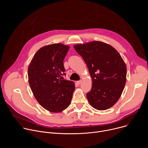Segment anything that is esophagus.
I'll list each match as a JSON object with an SVG mask.
<instances>
[{"label": "esophagus", "instance_id": "obj_1", "mask_svg": "<svg viewBox=\"0 0 148 148\" xmlns=\"http://www.w3.org/2000/svg\"><path fill=\"white\" fill-rule=\"evenodd\" d=\"M77 84H78V85H79V84L81 83V80L78 81H77Z\"/></svg>", "mask_w": 148, "mask_h": 148}]
</instances>
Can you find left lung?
<instances>
[{"label": "left lung", "instance_id": "left-lung-1", "mask_svg": "<svg viewBox=\"0 0 148 148\" xmlns=\"http://www.w3.org/2000/svg\"><path fill=\"white\" fill-rule=\"evenodd\" d=\"M83 58L92 78V88L87 93L91 106L107 110L120 98L126 83V67L119 53L111 46L94 41L74 46Z\"/></svg>", "mask_w": 148, "mask_h": 148}]
</instances>
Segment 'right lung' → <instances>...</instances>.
<instances>
[{"label": "right lung", "mask_w": 148, "mask_h": 148, "mask_svg": "<svg viewBox=\"0 0 148 148\" xmlns=\"http://www.w3.org/2000/svg\"><path fill=\"white\" fill-rule=\"evenodd\" d=\"M69 46L53 44L40 49L28 68L29 85L38 102L52 112H60L71 103L75 85L63 79L66 75L63 61Z\"/></svg>", "instance_id": "add662e5"}]
</instances>
